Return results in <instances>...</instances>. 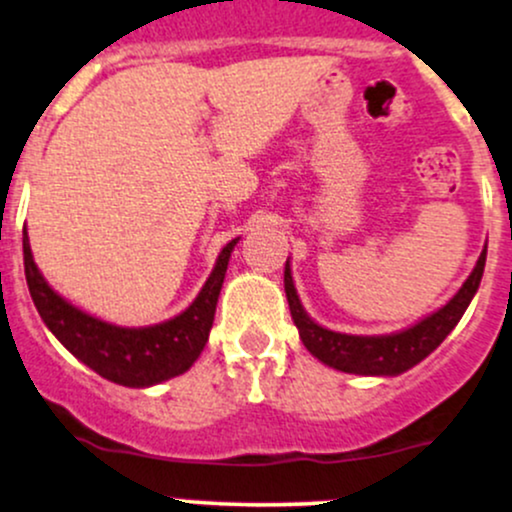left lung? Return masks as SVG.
I'll use <instances>...</instances> for the list:
<instances>
[{
	"label": "left lung",
	"instance_id": "obj_1",
	"mask_svg": "<svg viewBox=\"0 0 512 512\" xmlns=\"http://www.w3.org/2000/svg\"><path fill=\"white\" fill-rule=\"evenodd\" d=\"M486 265V250L481 252L479 262H476L474 272L469 274L462 289L457 291L452 301L430 318L420 320L413 328L403 330L396 335H381V338H362V335H342L333 333V330L320 328L306 316L301 308L299 296H296L294 282H291L289 262L284 267V291L289 299V311L294 318L299 335L306 345V350L313 357L328 367L340 369V372L350 374H372V376H393L401 374L406 369L415 367L420 359H425L440 345L442 340L452 333L454 325L464 316L466 306L474 299L476 289L481 284V274H484Z\"/></svg>",
	"mask_w": 512,
	"mask_h": 512
}]
</instances>
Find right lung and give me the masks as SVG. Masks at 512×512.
<instances>
[{
	"instance_id": "obj_1",
	"label": "right lung",
	"mask_w": 512,
	"mask_h": 512,
	"mask_svg": "<svg viewBox=\"0 0 512 512\" xmlns=\"http://www.w3.org/2000/svg\"><path fill=\"white\" fill-rule=\"evenodd\" d=\"M235 243L238 240H230L223 247L209 282L192 306L182 316L150 328H116L60 299L38 272L24 230L26 284L43 323L72 355L104 379L140 389L184 374L201 355L209 340L218 294Z\"/></svg>"
}]
</instances>
